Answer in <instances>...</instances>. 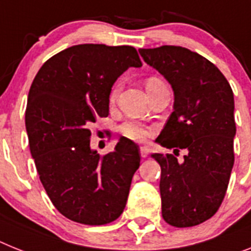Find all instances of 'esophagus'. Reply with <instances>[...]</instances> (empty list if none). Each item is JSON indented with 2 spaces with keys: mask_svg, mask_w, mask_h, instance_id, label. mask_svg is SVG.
Masks as SVG:
<instances>
[{
  "mask_svg": "<svg viewBox=\"0 0 251 251\" xmlns=\"http://www.w3.org/2000/svg\"><path fill=\"white\" fill-rule=\"evenodd\" d=\"M140 155L143 158L148 157V148L147 147H140Z\"/></svg>",
  "mask_w": 251,
  "mask_h": 251,
  "instance_id": "obj_1",
  "label": "esophagus"
}]
</instances>
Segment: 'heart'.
Here are the masks:
<instances>
[{
    "mask_svg": "<svg viewBox=\"0 0 251 251\" xmlns=\"http://www.w3.org/2000/svg\"><path fill=\"white\" fill-rule=\"evenodd\" d=\"M162 80L158 79L155 76H151L148 77L147 80V85H151V84H157L161 83ZM120 92V85L119 84H115L112 86V89L109 92V102L113 103L119 96ZM120 132H121L122 135L125 136V138L130 139V140H134V142H145L147 139L151 136V130L149 129L148 126L143 125L140 122L138 121H126L124 122L121 126L119 127Z\"/></svg>",
    "mask_w": 251,
    "mask_h": 251,
    "instance_id": "b5f03b06",
    "label": "heart"
}]
</instances>
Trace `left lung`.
I'll return each mask as SVG.
<instances>
[{"label":"left lung","instance_id":"8db88e82","mask_svg":"<svg viewBox=\"0 0 251 251\" xmlns=\"http://www.w3.org/2000/svg\"><path fill=\"white\" fill-rule=\"evenodd\" d=\"M149 66L168 80L174 112L157 142L174 154H153L161 166L162 217L175 227L201 225L222 204L233 167V92L218 67L180 46L140 48ZM180 149L187 151L177 161Z\"/></svg>","mask_w":251,"mask_h":251}]
</instances>
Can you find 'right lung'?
<instances>
[{"label": "right lung", "mask_w": 251, "mask_h": 251, "mask_svg": "<svg viewBox=\"0 0 251 251\" xmlns=\"http://www.w3.org/2000/svg\"><path fill=\"white\" fill-rule=\"evenodd\" d=\"M142 61L131 46L77 44L54 54L35 75L25 126L44 190L62 216L100 226L117 220L140 165L139 147L120 140L100 155L90 149V126L108 116L117 77Z\"/></svg>", "instance_id": "1"}]
</instances>
